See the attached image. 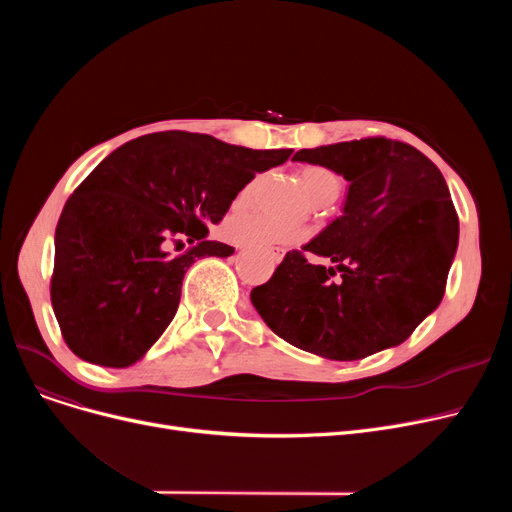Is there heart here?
Instances as JSON below:
<instances>
[{
	"label": "heart",
	"mask_w": 512,
	"mask_h": 512,
	"mask_svg": "<svg viewBox=\"0 0 512 512\" xmlns=\"http://www.w3.org/2000/svg\"><path fill=\"white\" fill-rule=\"evenodd\" d=\"M263 176H255L251 182L240 188V193L236 195V205H245L251 201L255 188L259 186ZM301 182L307 197L317 203L330 197H338L340 193V176L332 172L330 168L324 166H307L301 170ZM226 236L236 242L240 247L255 249L276 255V249L282 245H288V242H297L305 236V230L297 226H286L278 224L274 220H267L263 215L257 213H245L238 211L226 220Z\"/></svg>",
	"instance_id": "heart-1"
}]
</instances>
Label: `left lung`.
Returning a JSON list of instances; mask_svg holds the SVG:
<instances>
[{
  "instance_id": "1",
  "label": "left lung",
  "mask_w": 512,
  "mask_h": 512,
  "mask_svg": "<svg viewBox=\"0 0 512 512\" xmlns=\"http://www.w3.org/2000/svg\"><path fill=\"white\" fill-rule=\"evenodd\" d=\"M348 180L340 218L288 251L251 303L301 351L355 361L405 342L446 290L459 215L442 172L386 137L294 153Z\"/></svg>"
}]
</instances>
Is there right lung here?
Returning <instances> with one entry per match:
<instances>
[{"label": "right lung", "instance_id": "obj_1", "mask_svg": "<svg viewBox=\"0 0 512 512\" xmlns=\"http://www.w3.org/2000/svg\"><path fill=\"white\" fill-rule=\"evenodd\" d=\"M290 153L168 130L107 155L70 195L56 228L51 305L70 351L103 367L143 359L176 315L188 267L234 253L205 238L209 224L257 172ZM182 237L192 249L172 256Z\"/></svg>", "mask_w": 512, "mask_h": 512}]
</instances>
